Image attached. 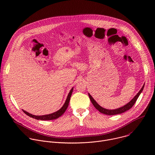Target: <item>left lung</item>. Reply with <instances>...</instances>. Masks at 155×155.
Returning a JSON list of instances; mask_svg holds the SVG:
<instances>
[{"label": "left lung", "instance_id": "obj_1", "mask_svg": "<svg viewBox=\"0 0 155 155\" xmlns=\"http://www.w3.org/2000/svg\"><path fill=\"white\" fill-rule=\"evenodd\" d=\"M144 87V84L143 86H142V87L141 88V90L139 91V92L137 94V95L132 99L129 103H127L126 105H124L123 107H120L119 108H117V109H115V110H108V109H105V108H102V107H101L95 101L94 99L92 97V96L90 94H88V95H89V97H90V99L93 104V105L94 106V107L98 110L99 111L103 114H105V115H117V114H122L126 111H127V110H129L130 108H132V107L135 104V102H136L137 98L139 97V96H140V93H142L143 89Z\"/></svg>", "mask_w": 155, "mask_h": 155}]
</instances>
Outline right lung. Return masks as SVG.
<instances>
[{
	"label": "right lung",
	"mask_w": 155,
	"mask_h": 155,
	"mask_svg": "<svg viewBox=\"0 0 155 155\" xmlns=\"http://www.w3.org/2000/svg\"><path fill=\"white\" fill-rule=\"evenodd\" d=\"M73 89L74 88H72L71 91L69 92V94H68V96L67 97V99H66L64 105L61 107V108H60L58 111L54 112V113H53V114H48V115H41V116H36V115H32L26 111H25V110H23V111L25 114H26L27 115H28L29 117L32 118H35L36 120H55L56 118H58L59 117H61L62 115L64 114V113L65 112L66 109H67V108L68 107V105H69V101H70V99H71V95H72V91H73Z\"/></svg>",
	"instance_id": "obj_1"
}]
</instances>
